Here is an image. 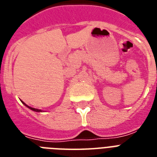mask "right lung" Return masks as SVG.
Wrapping results in <instances>:
<instances>
[{"label":"right lung","mask_w":157,"mask_h":157,"mask_svg":"<svg viewBox=\"0 0 157 157\" xmlns=\"http://www.w3.org/2000/svg\"><path fill=\"white\" fill-rule=\"evenodd\" d=\"M22 104H23V105H24L25 106H27V108H29V109H30L33 110V111H36V112H42V111H41L40 109H35V108H31V107H30V106H28V105H26V104H25L24 102H22Z\"/></svg>","instance_id":"obj_1"}]
</instances>
